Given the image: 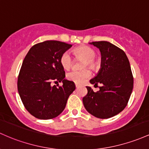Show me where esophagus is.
<instances>
[{
	"mask_svg": "<svg viewBox=\"0 0 149 149\" xmlns=\"http://www.w3.org/2000/svg\"><path fill=\"white\" fill-rule=\"evenodd\" d=\"M75 86H76V88H78L79 86V84H78L75 83Z\"/></svg>",
	"mask_w": 149,
	"mask_h": 149,
	"instance_id": "obj_1",
	"label": "esophagus"
}]
</instances>
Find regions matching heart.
I'll return each instance as SVG.
<instances>
[{
    "instance_id": "1",
    "label": "heart",
    "mask_w": 149,
    "mask_h": 149,
    "mask_svg": "<svg viewBox=\"0 0 149 149\" xmlns=\"http://www.w3.org/2000/svg\"><path fill=\"white\" fill-rule=\"evenodd\" d=\"M74 53L77 56L81 57V58L84 59L86 62L84 63L83 68L88 66L91 69L95 68L97 65L96 62L94 61L95 57L96 56V51L89 46H83L76 48L74 50ZM60 62L62 67L64 69L68 70L72 65L73 60L72 56H70V53L65 51L62 54L60 58ZM91 76V72L90 70L87 69L80 70H72L70 71L67 74V79L72 81L77 84H83Z\"/></svg>"
}]
</instances>
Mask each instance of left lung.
I'll return each instance as SVG.
<instances>
[{"mask_svg": "<svg viewBox=\"0 0 149 149\" xmlns=\"http://www.w3.org/2000/svg\"><path fill=\"white\" fill-rule=\"evenodd\" d=\"M89 44L98 48L101 55V68L90 83L95 85L100 83L103 86L97 92L86 86L88 93L83 98V104L90 114L107 119L118 115L126 107L133 89L132 73L123 50L108 41H95Z\"/></svg>", "mask_w": 149, "mask_h": 149, "instance_id": "8db88e82", "label": "left lung"}]
</instances>
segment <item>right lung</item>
<instances>
[{"instance_id":"obj_1","label":"right lung","mask_w":149,"mask_h":149,"mask_svg":"<svg viewBox=\"0 0 149 149\" xmlns=\"http://www.w3.org/2000/svg\"><path fill=\"white\" fill-rule=\"evenodd\" d=\"M71 44L58 41H46L30 48L25 56L17 79V89L28 112L40 120L56 118L64 111L74 83L65 79L60 62ZM53 81L63 86H51Z\"/></svg>"}]
</instances>
